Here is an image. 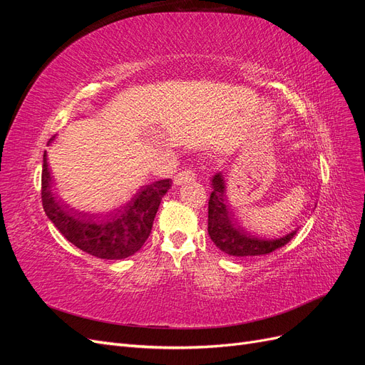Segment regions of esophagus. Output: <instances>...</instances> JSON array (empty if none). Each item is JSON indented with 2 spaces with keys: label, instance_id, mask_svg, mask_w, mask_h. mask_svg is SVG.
Returning a JSON list of instances; mask_svg holds the SVG:
<instances>
[{
  "label": "esophagus",
  "instance_id": "esophagus-1",
  "mask_svg": "<svg viewBox=\"0 0 365 365\" xmlns=\"http://www.w3.org/2000/svg\"><path fill=\"white\" fill-rule=\"evenodd\" d=\"M195 172L193 170H190V169H187V170H182V172H180L178 175H175V178H173V182L176 184V185H181V184H185V182H190V181H193L195 180Z\"/></svg>",
  "mask_w": 365,
  "mask_h": 365
}]
</instances>
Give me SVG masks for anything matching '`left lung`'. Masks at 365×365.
Listing matches in <instances>:
<instances>
[{
	"label": "left lung",
	"mask_w": 365,
	"mask_h": 365,
	"mask_svg": "<svg viewBox=\"0 0 365 365\" xmlns=\"http://www.w3.org/2000/svg\"><path fill=\"white\" fill-rule=\"evenodd\" d=\"M212 189L213 192L208 200V235L215 245L228 256L251 257L269 254L288 244L297 235L298 228L279 239H264L248 233L231 212L222 172H217L212 178Z\"/></svg>",
	"instance_id": "1"
}]
</instances>
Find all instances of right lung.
Returning <instances> with one entry per match:
<instances>
[{
    "mask_svg": "<svg viewBox=\"0 0 365 365\" xmlns=\"http://www.w3.org/2000/svg\"><path fill=\"white\" fill-rule=\"evenodd\" d=\"M41 182L43 212L61 235L79 250L109 260L126 259L145 245L163 196L172 187V180H160L143 185L125 205L109 213L77 212L53 195L47 152H43Z\"/></svg>",
    "mask_w": 365,
    "mask_h": 365,
    "instance_id": "1",
    "label": "right lung"
}]
</instances>
